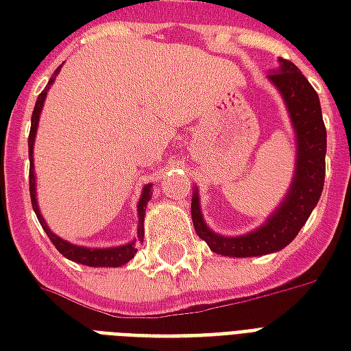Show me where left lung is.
I'll list each match as a JSON object with an SVG mask.
<instances>
[{"instance_id": "8db88e82", "label": "left lung", "mask_w": 351, "mask_h": 351, "mask_svg": "<svg viewBox=\"0 0 351 351\" xmlns=\"http://www.w3.org/2000/svg\"><path fill=\"white\" fill-rule=\"evenodd\" d=\"M269 79L286 101L297 133L295 178L289 193L267 223L250 235L243 237H221L213 233L201 216L197 191L193 193L191 220L195 233L210 246V250L221 256L252 258L282 250L306 223L324 190L327 131L316 90L297 69V65L287 60H280V71L269 73Z\"/></svg>"}]
</instances>
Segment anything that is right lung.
Listing matches in <instances>:
<instances>
[{"instance_id":"add662e5","label":"right lung","mask_w":351,"mask_h":351,"mask_svg":"<svg viewBox=\"0 0 351 351\" xmlns=\"http://www.w3.org/2000/svg\"><path fill=\"white\" fill-rule=\"evenodd\" d=\"M60 71V67L56 69V73ZM54 73V77H56ZM54 77L49 80V86L54 82ZM49 86L45 88L39 97H37V103H35L34 114H32V130H29V137H27V148H29V195H32V206H34L37 218L41 221L43 229L47 231L50 243L56 246V250L60 254H64L65 258L71 259V261H77V263L88 265V267H120V265L128 263L135 254H137V243H141L145 239V231H143V220H145V208L148 199H150V188L152 186H145L143 190V195H141V201H138V229H137V241L125 244V246H118V248H84V246H75V244L67 243L64 239L56 237L49 229V226L43 220L41 213H39V206H37V199H35V176H34V141L35 133H37V123H39V114H41L43 103H45V95H47V90Z\"/></svg>"}]
</instances>
